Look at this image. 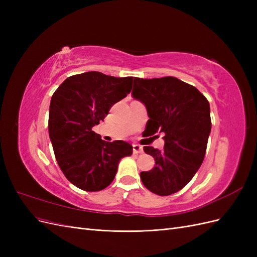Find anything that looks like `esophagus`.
<instances>
[{
    "label": "esophagus",
    "instance_id": "34e87169",
    "mask_svg": "<svg viewBox=\"0 0 257 257\" xmlns=\"http://www.w3.org/2000/svg\"><path fill=\"white\" fill-rule=\"evenodd\" d=\"M133 151H134L135 154H139V153H143L144 149H143L142 146L135 144V145H133Z\"/></svg>",
    "mask_w": 257,
    "mask_h": 257
}]
</instances>
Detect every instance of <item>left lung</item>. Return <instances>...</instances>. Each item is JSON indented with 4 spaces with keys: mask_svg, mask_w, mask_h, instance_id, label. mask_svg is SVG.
<instances>
[{
    "mask_svg": "<svg viewBox=\"0 0 257 257\" xmlns=\"http://www.w3.org/2000/svg\"><path fill=\"white\" fill-rule=\"evenodd\" d=\"M132 96L146 106L149 135L164 134V150L144 147L155 161L149 172H142L146 188L160 196L180 191L204 161L211 132L210 105L193 85L175 77L134 78Z\"/></svg>",
    "mask_w": 257,
    "mask_h": 257,
    "instance_id": "8db88e82",
    "label": "left lung"
}]
</instances>
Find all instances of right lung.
I'll return each mask as SVG.
<instances>
[{
  "label": "right lung",
  "instance_id": "1",
  "mask_svg": "<svg viewBox=\"0 0 257 257\" xmlns=\"http://www.w3.org/2000/svg\"><path fill=\"white\" fill-rule=\"evenodd\" d=\"M132 84L133 77L88 72L68 77L53 93L48 130L54 155L67 180L80 190L107 188L121 159L133 153L128 143H108L92 131L113 104L128 94Z\"/></svg>",
  "mask_w": 257,
  "mask_h": 257
}]
</instances>
